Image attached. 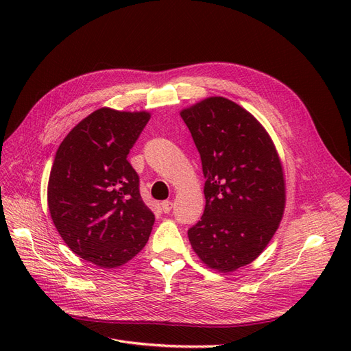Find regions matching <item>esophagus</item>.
Here are the masks:
<instances>
[{
  "label": "esophagus",
  "instance_id": "esophagus-1",
  "mask_svg": "<svg viewBox=\"0 0 351 351\" xmlns=\"http://www.w3.org/2000/svg\"><path fill=\"white\" fill-rule=\"evenodd\" d=\"M160 206H162V210H163L165 213H169V212L172 210V208H173V204H172L171 200H165V202H162Z\"/></svg>",
  "mask_w": 351,
  "mask_h": 351
}]
</instances>
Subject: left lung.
<instances>
[{
  "label": "left lung",
  "instance_id": "left-lung-1",
  "mask_svg": "<svg viewBox=\"0 0 351 351\" xmlns=\"http://www.w3.org/2000/svg\"><path fill=\"white\" fill-rule=\"evenodd\" d=\"M202 159L205 212L189 229L202 263L232 273L261 256L279 229L286 179L278 149L249 110L209 97L180 110Z\"/></svg>",
  "mask_w": 351,
  "mask_h": 351
}]
</instances>
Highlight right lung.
<instances>
[{
    "instance_id": "add662e5",
    "label": "right lung",
    "mask_w": 351,
    "mask_h": 351,
    "mask_svg": "<svg viewBox=\"0 0 351 351\" xmlns=\"http://www.w3.org/2000/svg\"><path fill=\"white\" fill-rule=\"evenodd\" d=\"M147 110L99 108L61 142L48 180V209L66 246L101 269H115L145 247L155 215L139 193L126 156Z\"/></svg>"
}]
</instances>
